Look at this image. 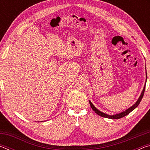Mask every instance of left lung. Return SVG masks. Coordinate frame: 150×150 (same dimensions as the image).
<instances>
[{
	"label": "left lung",
	"instance_id": "obj_1",
	"mask_svg": "<svg viewBox=\"0 0 150 150\" xmlns=\"http://www.w3.org/2000/svg\"><path fill=\"white\" fill-rule=\"evenodd\" d=\"M146 77H147V75H146ZM146 80H147V77H146ZM145 88H146V83H145V85H144V87L143 88V91H142L141 95H140V96H139V97L138 99V100L136 101V103L134 104V105L132 106L131 107H130L129 108L127 109V110H126L125 111L119 113V114H116V115H106V114L104 113V112H102L100 111L99 110H98V109L96 108L95 106L93 105V103H91L90 100H89V103H90V105L91 106V108H92L93 110L95 111V112L98 115H99L100 116H102V117H104V118H110V119H119V118L124 117V116H126V115H128L129 113H130L132 111L134 110V109H135L137 107V106L139 105V104L140 103L142 98H143V96H144V91H145Z\"/></svg>",
	"mask_w": 150,
	"mask_h": 150
}]
</instances>
